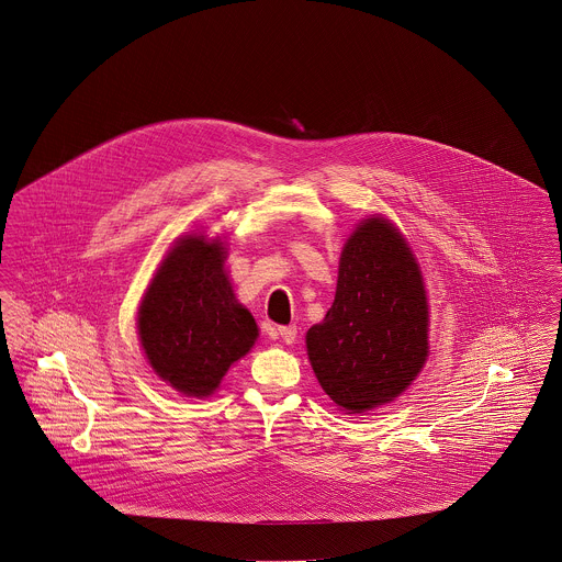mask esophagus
Segmentation results:
<instances>
[{"label": "esophagus", "mask_w": 562, "mask_h": 562, "mask_svg": "<svg viewBox=\"0 0 562 562\" xmlns=\"http://www.w3.org/2000/svg\"><path fill=\"white\" fill-rule=\"evenodd\" d=\"M278 336L282 338V342L293 345L297 338V327L295 325H286V327H278Z\"/></svg>", "instance_id": "esophagus-1"}]
</instances>
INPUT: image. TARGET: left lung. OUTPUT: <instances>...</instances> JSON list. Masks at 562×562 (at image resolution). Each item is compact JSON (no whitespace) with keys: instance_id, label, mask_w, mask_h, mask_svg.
<instances>
[{"instance_id":"obj_1","label":"left lung","mask_w":562,"mask_h":562,"mask_svg":"<svg viewBox=\"0 0 562 562\" xmlns=\"http://www.w3.org/2000/svg\"><path fill=\"white\" fill-rule=\"evenodd\" d=\"M312 370L346 413L385 404L428 357V302L400 231L370 217L346 241L336 300L305 336Z\"/></svg>"}]
</instances>
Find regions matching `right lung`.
<instances>
[{
	"mask_svg": "<svg viewBox=\"0 0 562 562\" xmlns=\"http://www.w3.org/2000/svg\"><path fill=\"white\" fill-rule=\"evenodd\" d=\"M224 248L190 235L162 260L138 310V338L160 379L186 395H210L259 336L235 300Z\"/></svg>",
	"mask_w": 562,
	"mask_h": 562,
	"instance_id": "obj_1",
	"label": "right lung"
}]
</instances>
